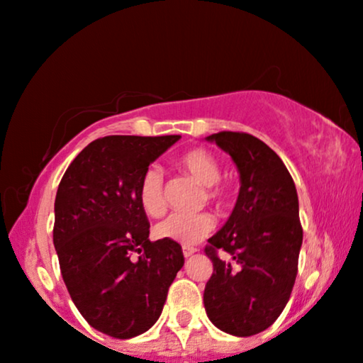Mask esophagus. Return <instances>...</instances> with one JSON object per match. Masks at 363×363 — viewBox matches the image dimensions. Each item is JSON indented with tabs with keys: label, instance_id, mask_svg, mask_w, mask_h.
I'll list each match as a JSON object with an SVG mask.
<instances>
[{
	"label": "esophagus",
	"instance_id": "obj_1",
	"mask_svg": "<svg viewBox=\"0 0 363 363\" xmlns=\"http://www.w3.org/2000/svg\"><path fill=\"white\" fill-rule=\"evenodd\" d=\"M197 252V249L194 247H182V254H184V257H191V255H194Z\"/></svg>",
	"mask_w": 363,
	"mask_h": 363
}]
</instances>
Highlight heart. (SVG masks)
Returning a JSON list of instances; mask_svg holds the SVG:
<instances>
[{
  "label": "heart",
  "mask_w": 363,
  "mask_h": 363,
  "mask_svg": "<svg viewBox=\"0 0 363 363\" xmlns=\"http://www.w3.org/2000/svg\"><path fill=\"white\" fill-rule=\"evenodd\" d=\"M177 166L191 176L196 182L206 187L207 201L214 202L217 207H225L229 202L230 192L219 182L220 164L216 156L206 149H191L179 156ZM139 204L143 211L151 217L162 216L167 209L166 196H164L162 172L157 167H149L139 182L138 189ZM216 227L214 216L209 212L199 214H172L159 222L154 229L156 238L171 240L182 245H194L207 238Z\"/></svg>",
  "instance_id": "obj_1"
}]
</instances>
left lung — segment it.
Masks as SVG:
<instances>
[{"instance_id":"8db88e82","label":"left lung","mask_w":363,"mask_h":363,"mask_svg":"<svg viewBox=\"0 0 363 363\" xmlns=\"http://www.w3.org/2000/svg\"><path fill=\"white\" fill-rule=\"evenodd\" d=\"M206 141L229 154L240 189L229 219L206 247L214 274L204 307L222 332L250 337L277 320L292 294L302 247L297 189L282 159L260 139L224 131ZM219 248L230 261L216 255Z\"/></svg>"}]
</instances>
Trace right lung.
I'll return each mask as SVG.
<instances>
[{"instance_id": "1", "label": "right lung", "mask_w": 363, "mask_h": 363, "mask_svg": "<svg viewBox=\"0 0 363 363\" xmlns=\"http://www.w3.org/2000/svg\"><path fill=\"white\" fill-rule=\"evenodd\" d=\"M181 136H106L77 154L55 201L52 242L67 292L91 327L133 339L161 315L184 265L177 242L149 240L144 172Z\"/></svg>"}]
</instances>
